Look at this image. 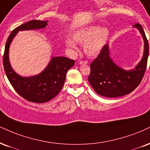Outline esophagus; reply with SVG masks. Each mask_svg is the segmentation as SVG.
Here are the masks:
<instances>
[{"instance_id": "1", "label": "esophagus", "mask_w": 150, "mask_h": 150, "mask_svg": "<svg viewBox=\"0 0 150 150\" xmlns=\"http://www.w3.org/2000/svg\"><path fill=\"white\" fill-rule=\"evenodd\" d=\"M79 63H80V64H81V65H82V64H88V62H87V61H83V60H81V61H80V62H79Z\"/></svg>"}]
</instances>
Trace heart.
<instances>
[{
    "instance_id": "1",
    "label": "heart",
    "mask_w": 150,
    "mask_h": 150,
    "mask_svg": "<svg viewBox=\"0 0 150 150\" xmlns=\"http://www.w3.org/2000/svg\"><path fill=\"white\" fill-rule=\"evenodd\" d=\"M71 37L77 43L84 44L83 49L88 56L96 57L101 52L106 44L109 38V31L106 28L92 25L75 31ZM73 41L70 39L66 40L67 47L71 49H76V45Z\"/></svg>"
}]
</instances>
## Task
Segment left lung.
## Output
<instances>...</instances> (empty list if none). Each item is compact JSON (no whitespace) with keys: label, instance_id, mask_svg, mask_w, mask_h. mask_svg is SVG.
<instances>
[{"label":"left lung","instance_id":"obj_1","mask_svg":"<svg viewBox=\"0 0 150 150\" xmlns=\"http://www.w3.org/2000/svg\"><path fill=\"white\" fill-rule=\"evenodd\" d=\"M134 28L139 30L144 41L143 58L134 69L125 70L115 63L110 58L108 44L105 45L90 64L88 81L99 95L106 97L126 95L136 89L141 82L147 67L149 44L140 24L136 23Z\"/></svg>","mask_w":150,"mask_h":150}]
</instances>
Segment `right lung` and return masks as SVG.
<instances>
[{
  "instance_id": "add662e5",
  "label": "right lung",
  "mask_w": 150,
  "mask_h": 150,
  "mask_svg": "<svg viewBox=\"0 0 150 150\" xmlns=\"http://www.w3.org/2000/svg\"><path fill=\"white\" fill-rule=\"evenodd\" d=\"M48 21L32 20L13 30L7 39L3 55V66L9 81L16 92L27 101L44 103L53 99L62 89L67 72L74 65L75 61L64 56H52L41 73L24 77L12 69L9 59V51L13 39L18 31L39 30L46 28Z\"/></svg>"
}]
</instances>
